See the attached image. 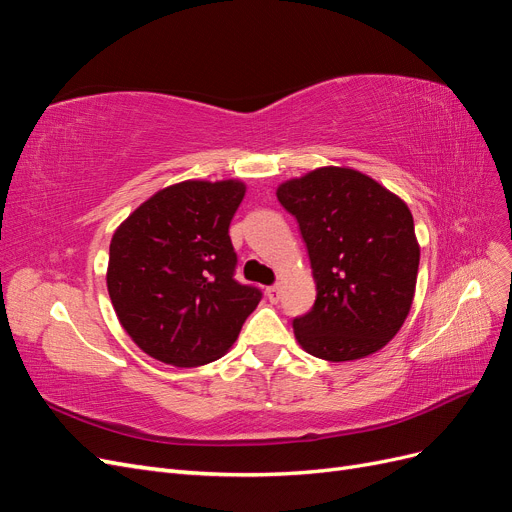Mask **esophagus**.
I'll list each match as a JSON object with an SVG mask.
<instances>
[{"mask_svg":"<svg viewBox=\"0 0 512 512\" xmlns=\"http://www.w3.org/2000/svg\"><path fill=\"white\" fill-rule=\"evenodd\" d=\"M265 294H267V299H269L271 303H277V301H280V286H269V288L265 290Z\"/></svg>","mask_w":512,"mask_h":512,"instance_id":"obj_1","label":"esophagus"}]
</instances>
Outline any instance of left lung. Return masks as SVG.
Wrapping results in <instances>:
<instances>
[{
  "label": "left lung",
  "mask_w": 512,
  "mask_h": 512,
  "mask_svg": "<svg viewBox=\"0 0 512 512\" xmlns=\"http://www.w3.org/2000/svg\"><path fill=\"white\" fill-rule=\"evenodd\" d=\"M277 200L299 222L316 282L314 307L292 320L301 348L333 363L384 348L416 288L421 247L408 205L344 166L284 181Z\"/></svg>",
  "instance_id": "left-lung-1"
}]
</instances>
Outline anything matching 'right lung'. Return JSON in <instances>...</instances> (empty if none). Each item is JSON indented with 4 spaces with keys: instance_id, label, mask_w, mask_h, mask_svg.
<instances>
[{
    "instance_id": "right-lung-1",
    "label": "right lung",
    "mask_w": 512,
    "mask_h": 512,
    "mask_svg": "<svg viewBox=\"0 0 512 512\" xmlns=\"http://www.w3.org/2000/svg\"><path fill=\"white\" fill-rule=\"evenodd\" d=\"M245 183L181 181L153 194L111 239L106 286L121 327L153 359L196 367L235 344L262 299L235 280L228 226Z\"/></svg>"
}]
</instances>
